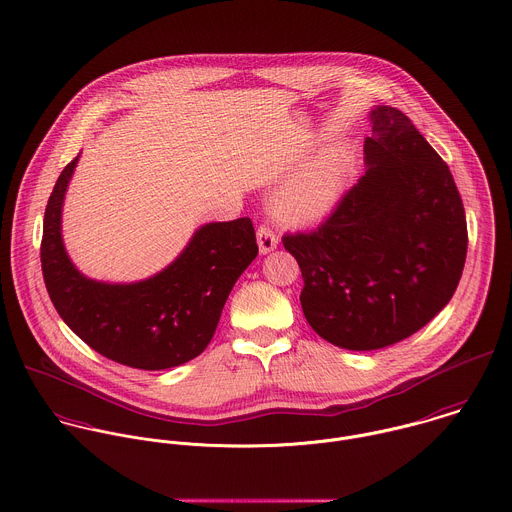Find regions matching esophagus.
I'll return each mask as SVG.
<instances>
[{
  "label": "esophagus",
  "mask_w": 512,
  "mask_h": 512,
  "mask_svg": "<svg viewBox=\"0 0 512 512\" xmlns=\"http://www.w3.org/2000/svg\"><path fill=\"white\" fill-rule=\"evenodd\" d=\"M256 240H258V248L260 254H268L278 246V236L274 234V230L268 224H262L256 232Z\"/></svg>",
  "instance_id": "34e87169"
}]
</instances>
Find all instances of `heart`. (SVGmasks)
I'll return each mask as SVG.
<instances>
[{"mask_svg": "<svg viewBox=\"0 0 512 512\" xmlns=\"http://www.w3.org/2000/svg\"><path fill=\"white\" fill-rule=\"evenodd\" d=\"M351 171V153L336 147L310 169L290 180L274 198V212L292 224H310L326 218L340 200Z\"/></svg>", "mask_w": 512, "mask_h": 512, "instance_id": "b5f03b06", "label": "heart"}]
</instances>
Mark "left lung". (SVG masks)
<instances>
[{
    "label": "left lung",
    "instance_id": "obj_1",
    "mask_svg": "<svg viewBox=\"0 0 512 512\" xmlns=\"http://www.w3.org/2000/svg\"><path fill=\"white\" fill-rule=\"evenodd\" d=\"M369 121L365 174L318 230L282 238L302 270L308 324L353 351L429 324L459 286L469 242L453 174L409 117L377 105Z\"/></svg>",
    "mask_w": 512,
    "mask_h": 512
}]
</instances>
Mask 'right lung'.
Listing matches in <instances>:
<instances>
[{
	"instance_id": "1",
	"label": "right lung",
	"mask_w": 512,
	"mask_h": 512,
	"mask_svg": "<svg viewBox=\"0 0 512 512\" xmlns=\"http://www.w3.org/2000/svg\"><path fill=\"white\" fill-rule=\"evenodd\" d=\"M79 155L49 196L41 270L61 320L101 355L147 371L182 365L212 340L240 274L258 254L250 218L200 226L159 274L131 284L97 282L71 262L61 236V210Z\"/></svg>"
}]
</instances>
